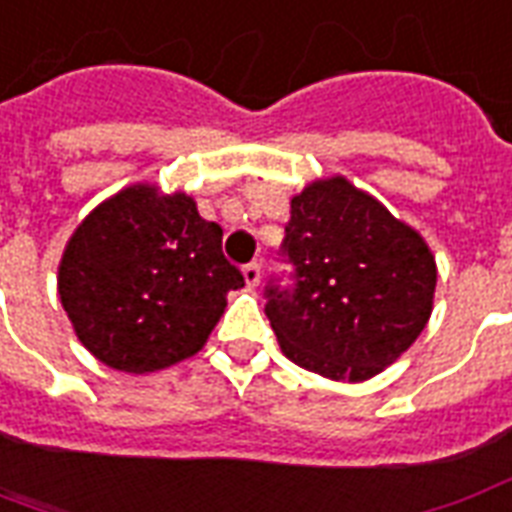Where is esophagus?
Listing matches in <instances>:
<instances>
[{"label": "esophagus", "instance_id": "obj_1", "mask_svg": "<svg viewBox=\"0 0 512 512\" xmlns=\"http://www.w3.org/2000/svg\"><path fill=\"white\" fill-rule=\"evenodd\" d=\"M244 279H247L249 287H257L260 284V263L244 265Z\"/></svg>", "mask_w": 512, "mask_h": 512}]
</instances>
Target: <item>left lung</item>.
<instances>
[{"instance_id":"8db88e82","label":"left lung","mask_w":512,"mask_h":512,"mask_svg":"<svg viewBox=\"0 0 512 512\" xmlns=\"http://www.w3.org/2000/svg\"><path fill=\"white\" fill-rule=\"evenodd\" d=\"M265 317L295 365L365 381L408 351L432 314L435 257L419 233L349 179L311 182L290 204Z\"/></svg>"}]
</instances>
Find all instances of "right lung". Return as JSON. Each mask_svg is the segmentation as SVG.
Here are the masks:
<instances>
[{"mask_svg":"<svg viewBox=\"0 0 512 512\" xmlns=\"http://www.w3.org/2000/svg\"><path fill=\"white\" fill-rule=\"evenodd\" d=\"M244 276L222 228L185 193L131 185L93 209L58 265V295L83 346L109 368L152 373L193 357Z\"/></svg>","mask_w":512,"mask_h":512,"instance_id":"right-lung-1","label":"right lung"}]
</instances>
